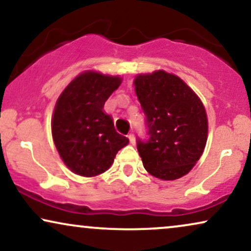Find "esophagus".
Instances as JSON below:
<instances>
[{"mask_svg": "<svg viewBox=\"0 0 251 251\" xmlns=\"http://www.w3.org/2000/svg\"><path fill=\"white\" fill-rule=\"evenodd\" d=\"M128 138H129V141H130V143H131V144L133 145L135 144V135H133V133H129L128 135Z\"/></svg>", "mask_w": 251, "mask_h": 251, "instance_id": "esophagus-1", "label": "esophagus"}]
</instances>
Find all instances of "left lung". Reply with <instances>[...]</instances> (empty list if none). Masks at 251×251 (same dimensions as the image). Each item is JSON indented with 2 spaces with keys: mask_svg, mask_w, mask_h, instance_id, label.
<instances>
[{
  "mask_svg": "<svg viewBox=\"0 0 251 251\" xmlns=\"http://www.w3.org/2000/svg\"><path fill=\"white\" fill-rule=\"evenodd\" d=\"M135 91L146 120L148 139L137 138L146 171L165 181L188 174L207 141V116L197 94L164 70L138 75Z\"/></svg>",
  "mask_w": 251,
  "mask_h": 251,
  "instance_id": "8db88e82",
  "label": "left lung"
}]
</instances>
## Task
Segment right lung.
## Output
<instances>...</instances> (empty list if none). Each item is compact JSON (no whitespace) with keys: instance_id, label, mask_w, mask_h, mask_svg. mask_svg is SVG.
I'll list each match as a JSON object with an SVG mask.
<instances>
[{"instance_id":"right-lung-1","label":"right lung","mask_w":251,"mask_h":251,"mask_svg":"<svg viewBox=\"0 0 251 251\" xmlns=\"http://www.w3.org/2000/svg\"><path fill=\"white\" fill-rule=\"evenodd\" d=\"M121 83L119 76L85 71L58 97L51 133L58 154L74 173L86 177L103 173L129 143L103 112L106 100Z\"/></svg>"}]
</instances>
